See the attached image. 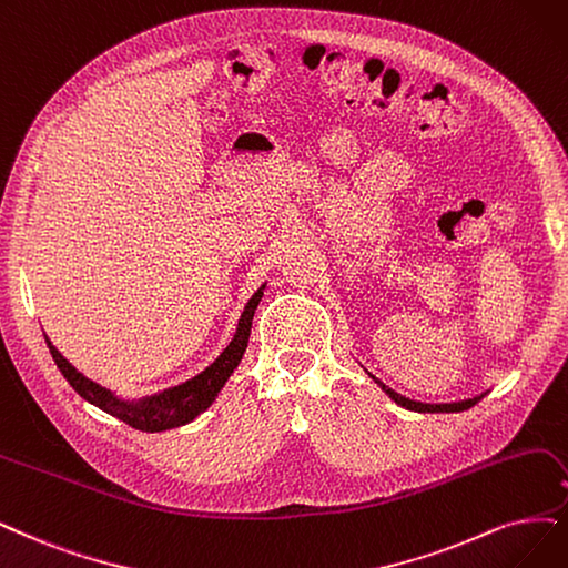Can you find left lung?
<instances>
[{
  "label": "left lung",
  "mask_w": 568,
  "mask_h": 568,
  "mask_svg": "<svg viewBox=\"0 0 568 568\" xmlns=\"http://www.w3.org/2000/svg\"><path fill=\"white\" fill-rule=\"evenodd\" d=\"M367 374H369V372H367ZM369 376L374 379V384L379 386L395 405H400V407H405V409H409V412H422V414H426V412H430V414H435V412H464V409H470L473 405H477V403L481 400V397H485V395L489 393V390H485V393L466 397V400H458V403H418V400H409V397H405V395H400V393H395V390L388 388L384 382L376 379L374 374H369Z\"/></svg>",
  "instance_id": "8db88e82"
}]
</instances>
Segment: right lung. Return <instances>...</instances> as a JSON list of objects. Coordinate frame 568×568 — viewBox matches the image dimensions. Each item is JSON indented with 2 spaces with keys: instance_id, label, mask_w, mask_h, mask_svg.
<instances>
[{
  "instance_id": "right-lung-1",
  "label": "right lung",
  "mask_w": 568,
  "mask_h": 568,
  "mask_svg": "<svg viewBox=\"0 0 568 568\" xmlns=\"http://www.w3.org/2000/svg\"><path fill=\"white\" fill-rule=\"evenodd\" d=\"M266 283L252 295L241 313L239 318V327L234 339L231 344L220 353V358L207 365L201 374L192 376V379L163 388L159 393L152 395H142V397H121L114 390L104 388L95 382H91L89 376H83L68 358L62 355L51 339L47 337L49 351L53 355V361L58 365V369L62 372V376L70 382V386L83 397V400L95 405L98 409L112 414L119 422L129 424L135 430L142 433H161V430H171V428H180L189 422H194L199 414H203L210 405L215 403L217 393L224 388V384L229 382V376L234 374V369L241 365L243 353L247 348V339H250V327H252V316L260 306V300L264 295Z\"/></svg>"
}]
</instances>
